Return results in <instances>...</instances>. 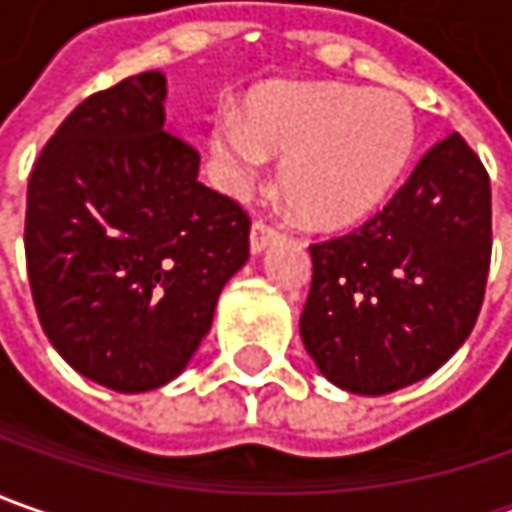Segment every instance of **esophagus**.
I'll return each mask as SVG.
<instances>
[{"instance_id":"1","label":"esophagus","mask_w":512,"mask_h":512,"mask_svg":"<svg viewBox=\"0 0 512 512\" xmlns=\"http://www.w3.org/2000/svg\"><path fill=\"white\" fill-rule=\"evenodd\" d=\"M278 229L272 226V223H266V220H255L252 223V237H249V243H252V252L260 255L269 243H275L278 240Z\"/></svg>"}]
</instances>
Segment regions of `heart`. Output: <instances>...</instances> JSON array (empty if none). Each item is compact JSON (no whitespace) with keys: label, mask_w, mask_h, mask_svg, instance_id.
Returning a JSON list of instances; mask_svg holds the SVG:
<instances>
[{"label":"heart","mask_w":512,"mask_h":512,"mask_svg":"<svg viewBox=\"0 0 512 512\" xmlns=\"http://www.w3.org/2000/svg\"><path fill=\"white\" fill-rule=\"evenodd\" d=\"M209 148L232 189L255 180L266 151L278 154L280 191L292 214L315 229H344L395 189L415 148V117L392 91L289 85L257 94L246 120L217 117Z\"/></svg>","instance_id":"obj_1"}]
</instances>
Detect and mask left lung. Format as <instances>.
Instances as JSON below:
<instances>
[{
	"mask_svg": "<svg viewBox=\"0 0 512 512\" xmlns=\"http://www.w3.org/2000/svg\"><path fill=\"white\" fill-rule=\"evenodd\" d=\"M300 338L346 392L433 375L473 332L493 252L490 177L458 134L435 143L361 229L312 243Z\"/></svg>",
	"mask_w": 512,
	"mask_h": 512,
	"instance_id": "1",
	"label": "left lung"
}]
</instances>
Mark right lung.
<instances>
[{
  "instance_id": "right-lung-1",
  "label": "right lung",
  "mask_w": 512,
  "mask_h": 512,
  "mask_svg": "<svg viewBox=\"0 0 512 512\" xmlns=\"http://www.w3.org/2000/svg\"><path fill=\"white\" fill-rule=\"evenodd\" d=\"M166 77L91 94L28 180L25 260L36 315L79 375L117 392L177 378L249 260V214L197 180L166 125Z\"/></svg>"
}]
</instances>
